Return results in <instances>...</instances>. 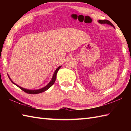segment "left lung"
<instances>
[{
    "instance_id": "obj_1",
    "label": "left lung",
    "mask_w": 131,
    "mask_h": 131,
    "mask_svg": "<svg viewBox=\"0 0 131 131\" xmlns=\"http://www.w3.org/2000/svg\"><path fill=\"white\" fill-rule=\"evenodd\" d=\"M99 23L100 24H107L108 25H110L111 26H112L113 27H114V26L113 25V24L111 23L110 21L107 20V19H104V20H99Z\"/></svg>"
}]
</instances>
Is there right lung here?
<instances>
[{
	"label": "right lung",
	"mask_w": 131,
	"mask_h": 131,
	"mask_svg": "<svg viewBox=\"0 0 131 131\" xmlns=\"http://www.w3.org/2000/svg\"><path fill=\"white\" fill-rule=\"evenodd\" d=\"M61 67V66H59V67H58V68L56 69V71H54V73L53 75L52 80L48 83V84H47V85L46 86V87H44L43 88L39 89V90H26V89H25V88H22V87H19V86H18V85H17V84H16L15 83H14L12 81V83H13V84H15L18 87H19V88H20L21 90H23V91L25 92H26V93H29V94H38V93H40L43 92L47 91V90H48V88H49L50 87H51V86L53 85V84H54L55 80H56V75H57V72H58V70H59V69H60ZM9 78L10 79L9 77ZM10 80H11V79H10Z\"/></svg>",
	"instance_id": "add662e5"
}]
</instances>
